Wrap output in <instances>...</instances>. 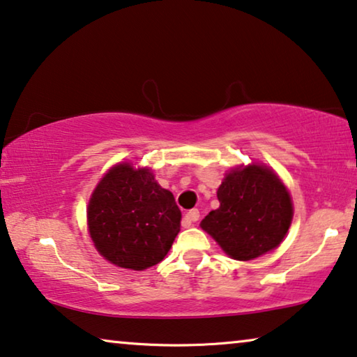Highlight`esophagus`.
Returning <instances> with one entry per match:
<instances>
[{
    "label": "esophagus",
    "mask_w": 357,
    "mask_h": 357,
    "mask_svg": "<svg viewBox=\"0 0 357 357\" xmlns=\"http://www.w3.org/2000/svg\"><path fill=\"white\" fill-rule=\"evenodd\" d=\"M199 218H200V213H199L197 208L189 210V212L185 213L184 218H183V227H184V228H189L190 225H192L194 222H197Z\"/></svg>",
    "instance_id": "1"
}]
</instances>
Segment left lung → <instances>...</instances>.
Wrapping results in <instances>:
<instances>
[{
	"mask_svg": "<svg viewBox=\"0 0 357 357\" xmlns=\"http://www.w3.org/2000/svg\"><path fill=\"white\" fill-rule=\"evenodd\" d=\"M220 207L200 227L229 257L252 260L278 248L293 220L286 188L272 169L250 165L227 174L217 190Z\"/></svg>",
	"mask_w": 357,
	"mask_h": 357,
	"instance_id": "left-lung-1",
	"label": "left lung"
}]
</instances>
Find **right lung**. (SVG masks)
Masks as SVG:
<instances>
[{"instance_id": "add662e5", "label": "right lung", "mask_w": 357, "mask_h": 357, "mask_svg": "<svg viewBox=\"0 0 357 357\" xmlns=\"http://www.w3.org/2000/svg\"><path fill=\"white\" fill-rule=\"evenodd\" d=\"M95 248L123 268L144 270L162 262L181 228V210L147 168L123 163L109 169L87 208Z\"/></svg>"}]
</instances>
